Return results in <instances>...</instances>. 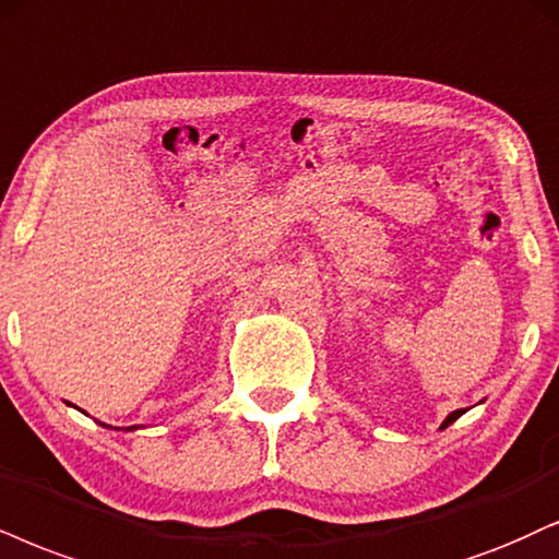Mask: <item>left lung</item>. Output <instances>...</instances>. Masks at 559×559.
Here are the masks:
<instances>
[{"label": "left lung", "instance_id": "obj_1", "mask_svg": "<svg viewBox=\"0 0 559 559\" xmlns=\"http://www.w3.org/2000/svg\"><path fill=\"white\" fill-rule=\"evenodd\" d=\"M464 415V409H456V412H451V415H448L445 419H443V425H440V430H443V427H448L451 423H456V419Z\"/></svg>", "mask_w": 559, "mask_h": 559}]
</instances>
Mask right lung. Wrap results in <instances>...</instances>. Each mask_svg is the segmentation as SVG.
<instances>
[{
    "mask_svg": "<svg viewBox=\"0 0 559 559\" xmlns=\"http://www.w3.org/2000/svg\"><path fill=\"white\" fill-rule=\"evenodd\" d=\"M106 427H108V425H106ZM134 427H136V425H134ZM127 430H132V427H127Z\"/></svg>",
    "mask_w": 559,
    "mask_h": 559,
    "instance_id": "add662e5",
    "label": "right lung"
}]
</instances>
